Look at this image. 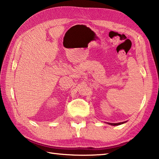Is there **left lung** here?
<instances>
[{"label":"left lung","instance_id":"obj_1","mask_svg":"<svg viewBox=\"0 0 159 159\" xmlns=\"http://www.w3.org/2000/svg\"><path fill=\"white\" fill-rule=\"evenodd\" d=\"M127 121H124V122H120V123H107L109 125H121L123 124V123H126Z\"/></svg>","mask_w":159,"mask_h":159}]
</instances>
